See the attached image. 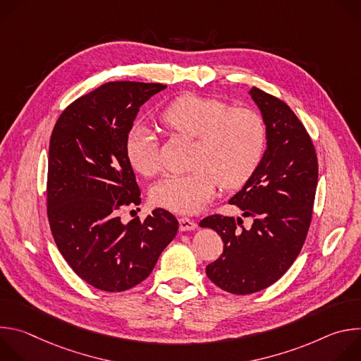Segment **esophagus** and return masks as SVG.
<instances>
[{"label":"esophagus","instance_id":"esophagus-1","mask_svg":"<svg viewBox=\"0 0 361 361\" xmlns=\"http://www.w3.org/2000/svg\"><path fill=\"white\" fill-rule=\"evenodd\" d=\"M178 223H180V230H181V231H191V230H195V228H197L195 221L191 220V219H187V217L178 219Z\"/></svg>","mask_w":361,"mask_h":361}]
</instances>
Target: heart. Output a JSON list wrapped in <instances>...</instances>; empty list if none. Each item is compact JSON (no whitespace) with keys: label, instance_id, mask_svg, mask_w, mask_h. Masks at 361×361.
<instances>
[{"label":"heart","instance_id":"heart-1","mask_svg":"<svg viewBox=\"0 0 361 361\" xmlns=\"http://www.w3.org/2000/svg\"><path fill=\"white\" fill-rule=\"evenodd\" d=\"M160 121L170 134L194 138L192 170L169 174L151 188L152 202L174 213H197L213 198L219 184L223 188L244 184L263 159L266 124L250 109L188 94L166 106ZM126 154L131 167L145 177L161 169L157 135L144 124L130 130Z\"/></svg>","mask_w":361,"mask_h":361}]
</instances>
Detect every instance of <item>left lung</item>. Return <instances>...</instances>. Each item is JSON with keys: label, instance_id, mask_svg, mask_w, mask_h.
<instances>
[{"label": "left lung", "instance_id": "8db88e82", "mask_svg": "<svg viewBox=\"0 0 361 361\" xmlns=\"http://www.w3.org/2000/svg\"><path fill=\"white\" fill-rule=\"evenodd\" d=\"M263 114L267 149L244 187L230 200L252 217L221 214L200 221L217 231L223 254L205 267L207 277L231 294H251L276 283L294 263L312 223L319 178L317 154L305 127L284 101L252 87Z\"/></svg>", "mask_w": 361, "mask_h": 361}]
</instances>
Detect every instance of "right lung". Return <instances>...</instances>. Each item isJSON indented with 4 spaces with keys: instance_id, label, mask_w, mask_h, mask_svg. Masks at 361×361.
<instances>
[{
    "instance_id": "add662e5",
    "label": "right lung",
    "mask_w": 361,
    "mask_h": 361,
    "mask_svg": "<svg viewBox=\"0 0 361 361\" xmlns=\"http://www.w3.org/2000/svg\"><path fill=\"white\" fill-rule=\"evenodd\" d=\"M167 85L111 81L77 98L49 140L47 216L54 241L74 273L110 293L145 280L178 230L156 209L124 224L120 212L141 202L126 141L140 107Z\"/></svg>"
}]
</instances>
